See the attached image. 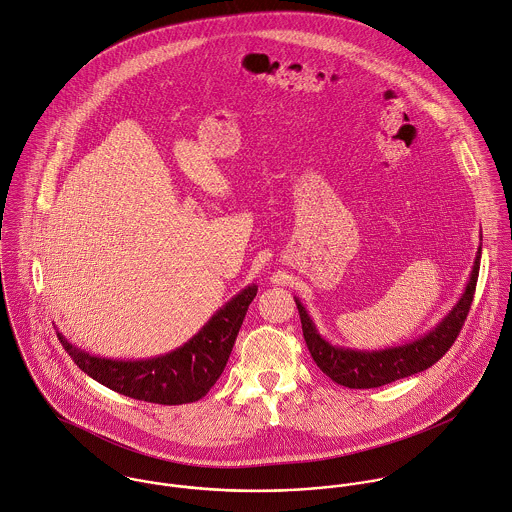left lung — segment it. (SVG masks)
I'll return each mask as SVG.
<instances>
[{
	"mask_svg": "<svg viewBox=\"0 0 512 512\" xmlns=\"http://www.w3.org/2000/svg\"><path fill=\"white\" fill-rule=\"evenodd\" d=\"M479 267L481 245L477 249L473 271L469 275L461 299L441 318V322L411 342L380 350H358L330 344L318 332L305 305L295 297L303 322V336L307 340L312 360L332 382L356 390L380 388L431 368L451 348V344L455 342L465 324L479 279Z\"/></svg>",
	"mask_w": 512,
	"mask_h": 512,
	"instance_id": "1",
	"label": "left lung"
}]
</instances>
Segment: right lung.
I'll return each mask as SVG.
<instances>
[{
    "label": "right lung",
    "instance_id": "obj_1",
    "mask_svg": "<svg viewBox=\"0 0 512 512\" xmlns=\"http://www.w3.org/2000/svg\"><path fill=\"white\" fill-rule=\"evenodd\" d=\"M255 295L257 285H247L184 346L148 360L101 358L77 348L61 332L57 336L73 362L106 388L150 404H190L204 398L221 376Z\"/></svg>",
    "mask_w": 512,
    "mask_h": 512
}]
</instances>
